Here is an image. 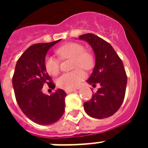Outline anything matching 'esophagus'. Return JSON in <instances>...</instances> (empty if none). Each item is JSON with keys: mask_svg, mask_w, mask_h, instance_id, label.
Wrapping results in <instances>:
<instances>
[{"mask_svg": "<svg viewBox=\"0 0 148 148\" xmlns=\"http://www.w3.org/2000/svg\"><path fill=\"white\" fill-rule=\"evenodd\" d=\"M74 91H76L75 89H72V90H65V92L67 93V94H69V93H71V92H74Z\"/></svg>", "mask_w": 148, "mask_h": 148, "instance_id": "1", "label": "esophagus"}]
</instances>
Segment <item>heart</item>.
I'll return each mask as SVG.
<instances>
[{
    "label": "heart",
    "mask_w": 148,
    "mask_h": 148,
    "mask_svg": "<svg viewBox=\"0 0 148 148\" xmlns=\"http://www.w3.org/2000/svg\"><path fill=\"white\" fill-rule=\"evenodd\" d=\"M56 53L60 59H72V68H77L71 72L61 74L57 81L58 86L64 90L77 88L85 77V73L81 68L90 70L94 66L92 55L85 51L83 45L76 42L60 46L56 50ZM45 67L50 75L55 76L60 70L59 60L52 56H47L45 59Z\"/></svg>",
    "instance_id": "obj_1"
}]
</instances>
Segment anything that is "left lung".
<instances>
[{
  "label": "left lung",
  "mask_w": 148,
  "mask_h": 148,
  "mask_svg": "<svg viewBox=\"0 0 148 148\" xmlns=\"http://www.w3.org/2000/svg\"><path fill=\"white\" fill-rule=\"evenodd\" d=\"M86 40L95 53V66L88 82L100 88L93 94L90 101L84 103V108L89 116L103 119L112 116L124 101L127 77L121 59L113 47L93 34L79 36Z\"/></svg>",
  "instance_id": "1"
}]
</instances>
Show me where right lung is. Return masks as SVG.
Here are the masks:
<instances>
[{
    "instance_id": "obj_1",
    "label": "right lung",
    "mask_w": 148,
    "mask_h": 148,
    "mask_svg": "<svg viewBox=\"0 0 148 148\" xmlns=\"http://www.w3.org/2000/svg\"><path fill=\"white\" fill-rule=\"evenodd\" d=\"M60 40L30 46L17 60L12 84L18 105L24 114L34 123L50 125L64 112V90L58 89L50 96L42 92L44 85L55 88L45 67L46 53Z\"/></svg>"
}]
</instances>
